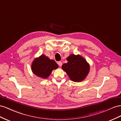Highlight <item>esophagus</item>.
Instances as JSON below:
<instances>
[{
	"label": "esophagus",
	"mask_w": 121,
	"mask_h": 121,
	"mask_svg": "<svg viewBox=\"0 0 121 121\" xmlns=\"http://www.w3.org/2000/svg\"><path fill=\"white\" fill-rule=\"evenodd\" d=\"M58 64L59 65V66L60 67H61L62 65V63L61 62H58Z\"/></svg>",
	"instance_id": "34e87169"
}]
</instances>
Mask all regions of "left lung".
Listing matches in <instances>:
<instances>
[{
    "label": "left lung",
    "instance_id": "left-lung-1",
    "mask_svg": "<svg viewBox=\"0 0 121 121\" xmlns=\"http://www.w3.org/2000/svg\"><path fill=\"white\" fill-rule=\"evenodd\" d=\"M66 60L67 63L62 66L71 81L80 82L84 81L90 71V65L84 58L80 55L71 54Z\"/></svg>",
    "mask_w": 121,
    "mask_h": 121
}]
</instances>
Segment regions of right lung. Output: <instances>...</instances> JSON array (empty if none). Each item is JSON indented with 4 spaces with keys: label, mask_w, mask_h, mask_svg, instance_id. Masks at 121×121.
Here are the masks:
<instances>
[{
    "label": "right lung",
    "mask_w": 121,
    "mask_h": 121,
    "mask_svg": "<svg viewBox=\"0 0 121 121\" xmlns=\"http://www.w3.org/2000/svg\"><path fill=\"white\" fill-rule=\"evenodd\" d=\"M58 65L54 60L42 54L35 58L31 64V70L37 77L45 79L49 77L52 72L58 68Z\"/></svg>",
    "instance_id": "1"
}]
</instances>
